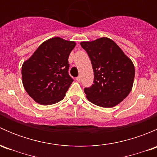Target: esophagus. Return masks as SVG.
Returning <instances> with one entry per match:
<instances>
[{
  "instance_id": "obj_1",
  "label": "esophagus",
  "mask_w": 157,
  "mask_h": 157,
  "mask_svg": "<svg viewBox=\"0 0 157 157\" xmlns=\"http://www.w3.org/2000/svg\"><path fill=\"white\" fill-rule=\"evenodd\" d=\"M76 80H77V82H80V80H81V77H80V76H78V77L76 78Z\"/></svg>"
}]
</instances>
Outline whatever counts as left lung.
I'll use <instances>...</instances> for the list:
<instances>
[{"mask_svg":"<svg viewBox=\"0 0 157 157\" xmlns=\"http://www.w3.org/2000/svg\"><path fill=\"white\" fill-rule=\"evenodd\" d=\"M80 45L88 54L94 73L93 84L84 89L90 102L104 108H111L125 99L132 89L135 70L116 43L109 38Z\"/></svg>","mask_w":157,"mask_h":157,"instance_id":"obj_1","label":"left lung"}]
</instances>
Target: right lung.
Returning a JSON list of instances; mask_svg holds the SVG:
<instances>
[{
	"mask_svg": "<svg viewBox=\"0 0 157 157\" xmlns=\"http://www.w3.org/2000/svg\"><path fill=\"white\" fill-rule=\"evenodd\" d=\"M74 42L55 37L41 44L22 66L23 84L28 94L41 105L62 100L72 82L68 57Z\"/></svg>",
	"mask_w": 157,
	"mask_h": 157,
	"instance_id": "right-lung-1",
	"label": "right lung"
}]
</instances>
